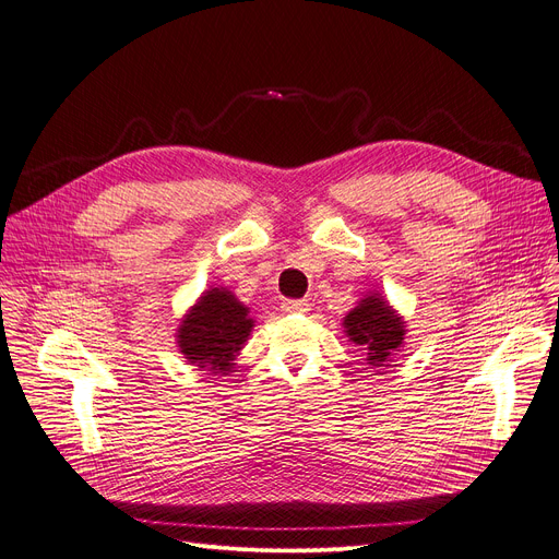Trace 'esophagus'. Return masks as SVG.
<instances>
[{
	"mask_svg": "<svg viewBox=\"0 0 559 559\" xmlns=\"http://www.w3.org/2000/svg\"><path fill=\"white\" fill-rule=\"evenodd\" d=\"M282 307L288 313H305V311H309V302L307 300H286Z\"/></svg>",
	"mask_w": 559,
	"mask_h": 559,
	"instance_id": "34e87169",
	"label": "esophagus"
}]
</instances>
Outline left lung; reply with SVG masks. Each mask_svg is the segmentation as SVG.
Wrapping results in <instances>:
<instances>
[{
    "mask_svg": "<svg viewBox=\"0 0 559 559\" xmlns=\"http://www.w3.org/2000/svg\"><path fill=\"white\" fill-rule=\"evenodd\" d=\"M347 336L364 347L368 364L381 368L404 341V322L381 298L370 295L345 316Z\"/></svg>",
    "mask_w": 559,
    "mask_h": 559,
    "instance_id": "obj_1",
    "label": "left lung"
}]
</instances>
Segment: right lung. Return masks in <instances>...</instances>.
<instances>
[{
    "instance_id": "add662e5",
    "label": "right lung",
    "mask_w": 559,
    "mask_h": 559,
    "mask_svg": "<svg viewBox=\"0 0 559 559\" xmlns=\"http://www.w3.org/2000/svg\"><path fill=\"white\" fill-rule=\"evenodd\" d=\"M250 330L248 309L229 290L212 288L182 320L178 343L191 364L212 372H227Z\"/></svg>"
}]
</instances>
